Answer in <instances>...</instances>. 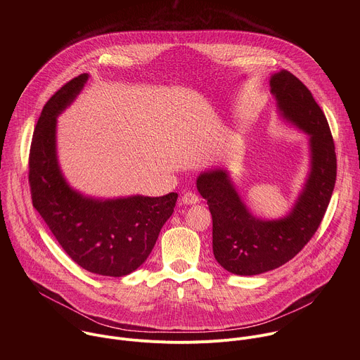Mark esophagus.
<instances>
[{"instance_id": "esophagus-1", "label": "esophagus", "mask_w": 360, "mask_h": 360, "mask_svg": "<svg viewBox=\"0 0 360 360\" xmlns=\"http://www.w3.org/2000/svg\"><path fill=\"white\" fill-rule=\"evenodd\" d=\"M181 200H182L184 205H195V203L199 202V196L196 193H193V192H185L182 195Z\"/></svg>"}]
</instances>
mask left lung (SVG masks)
<instances>
[{
    "label": "left lung",
    "instance_id": "left-lung-1",
    "mask_svg": "<svg viewBox=\"0 0 360 360\" xmlns=\"http://www.w3.org/2000/svg\"><path fill=\"white\" fill-rule=\"evenodd\" d=\"M278 117L309 136V169L286 215L264 219L252 214L224 167L202 171L196 189L212 214V249L218 264L233 275L276 269L309 242L329 205L336 181V153L329 124L311 91L281 70L269 78Z\"/></svg>",
    "mask_w": 360,
    "mask_h": 360
}]
</instances>
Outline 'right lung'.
<instances>
[{
	"label": "right lung",
	"mask_w": 360,
	"mask_h": 360,
	"mask_svg": "<svg viewBox=\"0 0 360 360\" xmlns=\"http://www.w3.org/2000/svg\"><path fill=\"white\" fill-rule=\"evenodd\" d=\"M89 75L67 82L46 102L30 150L32 205L70 258L88 272L125 276L152 252L174 214L178 193L96 198L72 188L57 150V118L84 89Z\"/></svg>",
	"instance_id": "obj_1"
}]
</instances>
